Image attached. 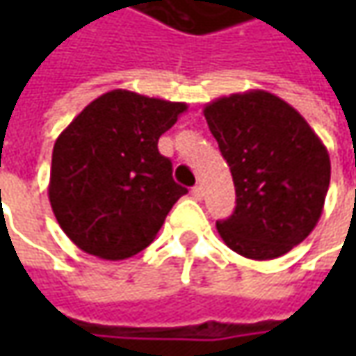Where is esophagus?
<instances>
[{
    "label": "esophagus",
    "mask_w": 356,
    "mask_h": 356,
    "mask_svg": "<svg viewBox=\"0 0 356 356\" xmlns=\"http://www.w3.org/2000/svg\"><path fill=\"white\" fill-rule=\"evenodd\" d=\"M192 198L194 200L204 198V188H202V186H194V188H192Z\"/></svg>",
    "instance_id": "34e87169"
}]
</instances>
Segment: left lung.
Listing matches in <instances>:
<instances>
[{"instance_id":"left-lung-1","label":"left lung","mask_w":356,"mask_h":356,"mask_svg":"<svg viewBox=\"0 0 356 356\" xmlns=\"http://www.w3.org/2000/svg\"><path fill=\"white\" fill-rule=\"evenodd\" d=\"M204 117L236 186V210L216 224L220 238L257 261L291 252L317 226L327 198L331 160L321 138L267 90L220 97Z\"/></svg>"}]
</instances>
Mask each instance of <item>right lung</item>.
<instances>
[{
    "mask_svg": "<svg viewBox=\"0 0 356 356\" xmlns=\"http://www.w3.org/2000/svg\"><path fill=\"white\" fill-rule=\"evenodd\" d=\"M188 104L115 89L87 104L57 136L49 202L67 238L101 259H127L156 238L186 188L158 138Z\"/></svg>",
    "mask_w": 356,
    "mask_h": 356,
    "instance_id": "add662e5",
    "label": "right lung"
}]
</instances>
